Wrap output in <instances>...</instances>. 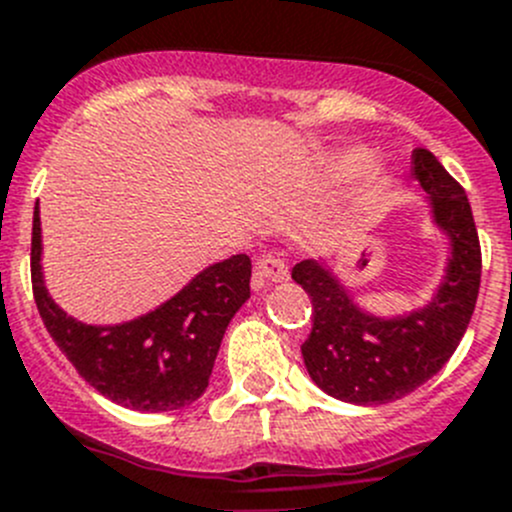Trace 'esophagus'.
<instances>
[{
  "instance_id": "obj_1",
  "label": "esophagus",
  "mask_w": 512,
  "mask_h": 512,
  "mask_svg": "<svg viewBox=\"0 0 512 512\" xmlns=\"http://www.w3.org/2000/svg\"><path fill=\"white\" fill-rule=\"evenodd\" d=\"M255 270L267 283H283V280H288V265H285L283 257L272 255V252H265V255L257 257Z\"/></svg>"
}]
</instances>
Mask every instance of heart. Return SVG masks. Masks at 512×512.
Here are the masks:
<instances>
[{
	"instance_id": "obj_1",
	"label": "heart",
	"mask_w": 512,
	"mask_h": 512,
	"mask_svg": "<svg viewBox=\"0 0 512 512\" xmlns=\"http://www.w3.org/2000/svg\"><path fill=\"white\" fill-rule=\"evenodd\" d=\"M364 161V154H353L351 156V164H361Z\"/></svg>"
}]
</instances>
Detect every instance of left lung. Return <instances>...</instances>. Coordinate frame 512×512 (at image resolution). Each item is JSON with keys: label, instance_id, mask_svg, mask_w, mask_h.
<instances>
[{"label": "left lung", "instance_id": "obj_1", "mask_svg": "<svg viewBox=\"0 0 512 512\" xmlns=\"http://www.w3.org/2000/svg\"><path fill=\"white\" fill-rule=\"evenodd\" d=\"M412 164L434 224L450 240L444 280L424 308L379 318L358 308L323 262L293 267L313 303V328L300 346L305 369L318 389L348 404H389L432 379L460 346L477 303L482 255L465 189L427 148L414 151Z\"/></svg>", "mask_w": 512, "mask_h": 512}]
</instances>
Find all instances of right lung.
<instances>
[{
	"label": "right lung",
	"instance_id": "obj_1",
	"mask_svg": "<svg viewBox=\"0 0 512 512\" xmlns=\"http://www.w3.org/2000/svg\"><path fill=\"white\" fill-rule=\"evenodd\" d=\"M42 229L32 219V293L47 333L78 374L111 401L136 412H171L207 391L219 343L250 298L252 262L232 255L202 270L151 313L116 326L75 321L42 280Z\"/></svg>",
	"mask_w": 512,
	"mask_h": 512
}]
</instances>
